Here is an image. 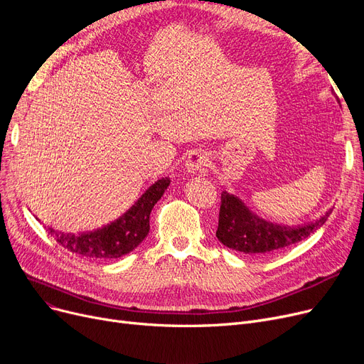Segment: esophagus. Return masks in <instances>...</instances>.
I'll use <instances>...</instances> for the list:
<instances>
[{
  "label": "esophagus",
  "instance_id": "34e87169",
  "mask_svg": "<svg viewBox=\"0 0 364 364\" xmlns=\"http://www.w3.org/2000/svg\"><path fill=\"white\" fill-rule=\"evenodd\" d=\"M209 165V158L205 151L195 150L188 155L186 161V168L190 174H198V172H205L206 166Z\"/></svg>",
  "mask_w": 364,
  "mask_h": 364
}]
</instances>
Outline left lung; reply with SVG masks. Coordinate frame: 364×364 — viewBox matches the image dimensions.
<instances>
[{"label":"left lung","instance_id":"8db88e82","mask_svg":"<svg viewBox=\"0 0 364 364\" xmlns=\"http://www.w3.org/2000/svg\"><path fill=\"white\" fill-rule=\"evenodd\" d=\"M331 214L332 209L304 225L273 224L250 211L237 196L223 192L217 237L227 247L243 254H273L309 237L326 223Z\"/></svg>","mask_w":364,"mask_h":364}]
</instances>
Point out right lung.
I'll return each instance as SVG.
<instances>
[{
  "label": "right lung",
  "mask_w": 364,
  "mask_h": 364,
  "mask_svg": "<svg viewBox=\"0 0 364 364\" xmlns=\"http://www.w3.org/2000/svg\"><path fill=\"white\" fill-rule=\"evenodd\" d=\"M169 183L171 180L168 177L158 180L125 214L97 230L80 235L59 233L53 228H48L47 232L72 254L92 259H112L127 255L147 236L151 209L162 198Z\"/></svg>",
  "instance_id": "obj_1"
}]
</instances>
